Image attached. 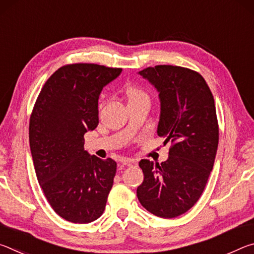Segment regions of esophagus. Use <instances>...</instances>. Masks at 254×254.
<instances>
[{
  "label": "esophagus",
  "instance_id": "34e87169",
  "mask_svg": "<svg viewBox=\"0 0 254 254\" xmlns=\"http://www.w3.org/2000/svg\"><path fill=\"white\" fill-rule=\"evenodd\" d=\"M121 162L124 166H136V163H137L134 159H128V158H123Z\"/></svg>",
  "mask_w": 254,
  "mask_h": 254
}]
</instances>
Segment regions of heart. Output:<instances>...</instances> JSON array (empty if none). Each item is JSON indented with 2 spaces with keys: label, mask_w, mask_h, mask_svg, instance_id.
Returning a JSON list of instances; mask_svg holds the SVG:
<instances>
[{
  "label": "heart",
  "mask_w": 254,
  "mask_h": 254,
  "mask_svg": "<svg viewBox=\"0 0 254 254\" xmlns=\"http://www.w3.org/2000/svg\"><path fill=\"white\" fill-rule=\"evenodd\" d=\"M124 94H126L127 103L148 100V95L145 94L143 89H141V88L136 87V86H133V85H127L126 89H124Z\"/></svg>",
  "instance_id": "b5f03b06"
}]
</instances>
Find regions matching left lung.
<instances>
[{
	"instance_id": "8db88e82",
	"label": "left lung",
	"mask_w": 254,
	"mask_h": 254,
	"mask_svg": "<svg viewBox=\"0 0 254 254\" xmlns=\"http://www.w3.org/2000/svg\"><path fill=\"white\" fill-rule=\"evenodd\" d=\"M160 100L157 133L171 142L167 161L142 159L137 199L150 213L173 218L186 213L203 192L218 145L213 94L203 76L188 68L158 65L139 71Z\"/></svg>"
}]
</instances>
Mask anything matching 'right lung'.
Segmentation results:
<instances>
[{"mask_svg":"<svg viewBox=\"0 0 254 254\" xmlns=\"http://www.w3.org/2000/svg\"><path fill=\"white\" fill-rule=\"evenodd\" d=\"M121 68L72 64L42 87L29 124L34 170L47 200L60 217L78 224L97 220L113 186L117 162L91 156L84 134L98 124V97Z\"/></svg>","mask_w":254,"mask_h":254,"instance_id":"right-lung-1","label":"right lung"}]
</instances>
